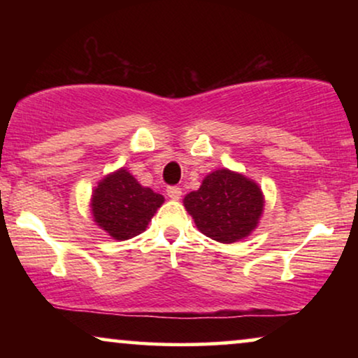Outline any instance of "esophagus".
I'll use <instances>...</instances> for the list:
<instances>
[{
  "mask_svg": "<svg viewBox=\"0 0 358 358\" xmlns=\"http://www.w3.org/2000/svg\"><path fill=\"white\" fill-rule=\"evenodd\" d=\"M166 192H168V197L173 200H179L180 195H182V190L178 185H171V187L166 189Z\"/></svg>",
  "mask_w": 358,
  "mask_h": 358,
  "instance_id": "obj_1",
  "label": "esophagus"
}]
</instances>
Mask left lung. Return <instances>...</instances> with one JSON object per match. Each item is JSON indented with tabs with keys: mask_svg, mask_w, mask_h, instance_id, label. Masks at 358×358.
<instances>
[{
	"mask_svg": "<svg viewBox=\"0 0 358 358\" xmlns=\"http://www.w3.org/2000/svg\"><path fill=\"white\" fill-rule=\"evenodd\" d=\"M182 202L200 233L231 244L257 228L266 199L256 180L222 168L205 176L199 190L185 195Z\"/></svg>",
	"mask_w": 358,
	"mask_h": 358,
	"instance_id": "1",
	"label": "left lung"
}]
</instances>
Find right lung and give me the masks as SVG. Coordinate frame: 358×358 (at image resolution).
Wrapping results in <instances>:
<instances>
[{
    "instance_id": "add662e5",
    "label": "right lung",
    "mask_w": 358,
    "mask_h": 358,
    "mask_svg": "<svg viewBox=\"0 0 358 358\" xmlns=\"http://www.w3.org/2000/svg\"><path fill=\"white\" fill-rule=\"evenodd\" d=\"M163 203V195L143 187L129 171L120 168L104 176L92 189L90 208L102 231L117 241H125L143 233Z\"/></svg>"
}]
</instances>
